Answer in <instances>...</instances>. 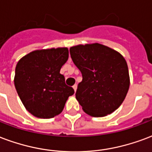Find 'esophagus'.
<instances>
[{
  "instance_id": "esophagus-1",
  "label": "esophagus",
  "mask_w": 152,
  "mask_h": 152,
  "mask_svg": "<svg viewBox=\"0 0 152 152\" xmlns=\"http://www.w3.org/2000/svg\"><path fill=\"white\" fill-rule=\"evenodd\" d=\"M73 89H74V91L76 92V89H77V85H73Z\"/></svg>"
}]
</instances>
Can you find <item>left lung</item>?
Listing matches in <instances>:
<instances>
[{
    "instance_id": "8db88e82",
    "label": "left lung",
    "mask_w": 152,
    "mask_h": 152,
    "mask_svg": "<svg viewBox=\"0 0 152 152\" xmlns=\"http://www.w3.org/2000/svg\"><path fill=\"white\" fill-rule=\"evenodd\" d=\"M70 54L83 77L76 93L83 110L96 118L114 112L123 102L130 87L124 57L96 42L72 47Z\"/></svg>"
}]
</instances>
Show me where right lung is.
Returning a JSON list of instances; mask_svg holds the SVG:
<instances>
[{
  "label": "right lung",
  "mask_w": 152,
  "mask_h": 152,
  "mask_svg": "<svg viewBox=\"0 0 152 152\" xmlns=\"http://www.w3.org/2000/svg\"><path fill=\"white\" fill-rule=\"evenodd\" d=\"M68 59L67 48L34 50L17 64L14 85L26 110L39 118L61 113L74 89L65 84L60 69Z\"/></svg>",
  "instance_id": "add662e5"
}]
</instances>
